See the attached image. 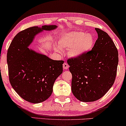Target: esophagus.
Here are the masks:
<instances>
[{"label":"esophagus","instance_id":"1","mask_svg":"<svg viewBox=\"0 0 126 126\" xmlns=\"http://www.w3.org/2000/svg\"><path fill=\"white\" fill-rule=\"evenodd\" d=\"M63 67L64 69H67L69 68V65L66 63H63Z\"/></svg>","mask_w":126,"mask_h":126}]
</instances>
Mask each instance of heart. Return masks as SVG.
Returning <instances> with one entry per match:
<instances>
[{
	"instance_id": "obj_1",
	"label": "heart",
	"mask_w": 126,
	"mask_h": 126,
	"mask_svg": "<svg viewBox=\"0 0 126 126\" xmlns=\"http://www.w3.org/2000/svg\"><path fill=\"white\" fill-rule=\"evenodd\" d=\"M58 44L63 49L69 50L70 55L74 57L80 56L90 51L94 44L92 35L82 32H65L59 36ZM58 51H60L57 48Z\"/></svg>"
}]
</instances>
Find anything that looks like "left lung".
<instances>
[{
  "label": "left lung",
  "instance_id": "left-lung-1",
  "mask_svg": "<svg viewBox=\"0 0 126 126\" xmlns=\"http://www.w3.org/2000/svg\"><path fill=\"white\" fill-rule=\"evenodd\" d=\"M98 38L90 51L79 57L69 58L72 74L71 91L79 101H96L106 94L114 83L118 52L106 32L95 28Z\"/></svg>",
  "mask_w": 126,
  "mask_h": 126
}]
</instances>
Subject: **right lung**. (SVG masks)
<instances>
[{
    "label": "right lung",
    "mask_w": 126,
    "mask_h": 126,
    "mask_svg": "<svg viewBox=\"0 0 126 126\" xmlns=\"http://www.w3.org/2000/svg\"><path fill=\"white\" fill-rule=\"evenodd\" d=\"M55 25L34 26L15 36L7 51L9 80L21 98L34 104L47 100L56 79L63 73V60H53L28 48L34 36L42 30L56 28Z\"/></svg>",
    "instance_id": "1"
}]
</instances>
